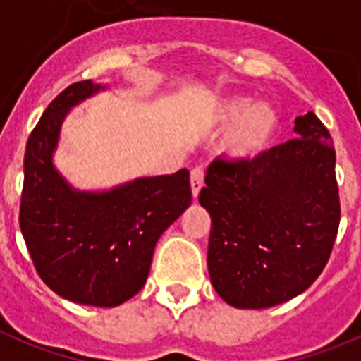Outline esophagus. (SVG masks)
<instances>
[{
  "label": "esophagus",
  "instance_id": "obj_1",
  "mask_svg": "<svg viewBox=\"0 0 361 361\" xmlns=\"http://www.w3.org/2000/svg\"><path fill=\"white\" fill-rule=\"evenodd\" d=\"M190 180H192L193 197H197L202 184H204V168H202V166H195V168L192 169V173H190Z\"/></svg>",
  "mask_w": 361,
  "mask_h": 361
}]
</instances>
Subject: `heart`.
Returning <instances> with one entry per match:
<instances>
[{
  "mask_svg": "<svg viewBox=\"0 0 361 361\" xmlns=\"http://www.w3.org/2000/svg\"><path fill=\"white\" fill-rule=\"evenodd\" d=\"M236 123V127L228 134L227 154L234 160H251L271 144L279 127L276 112L271 106L260 105L251 110V99L245 97H232L223 101L217 109V120L228 125Z\"/></svg>",
  "mask_w": 361,
  "mask_h": 361,
  "instance_id": "obj_1",
  "label": "heart"
}]
</instances>
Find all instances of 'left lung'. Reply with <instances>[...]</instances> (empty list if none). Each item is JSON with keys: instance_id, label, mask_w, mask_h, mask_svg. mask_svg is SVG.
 Segmentation results:
<instances>
[{"instance_id": "left-lung-1", "label": "left lung", "mask_w": 361, "mask_h": 361, "mask_svg": "<svg viewBox=\"0 0 361 361\" xmlns=\"http://www.w3.org/2000/svg\"><path fill=\"white\" fill-rule=\"evenodd\" d=\"M297 138L252 160L216 159L199 202L212 217L210 281L236 308H269L302 293L323 273L338 236L336 151L314 112Z\"/></svg>"}]
</instances>
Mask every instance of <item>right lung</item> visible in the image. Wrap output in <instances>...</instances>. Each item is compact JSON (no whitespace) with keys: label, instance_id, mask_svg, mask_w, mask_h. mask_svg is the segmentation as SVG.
<instances>
[{"label":"right lung","instance_id":"right-lung-1","mask_svg":"<svg viewBox=\"0 0 361 361\" xmlns=\"http://www.w3.org/2000/svg\"><path fill=\"white\" fill-rule=\"evenodd\" d=\"M101 90L73 82L49 103L27 140L20 228L35 269L56 295L112 308L147 281L154 245L192 202L190 171L136 178L105 193L75 192L53 166L68 110Z\"/></svg>","mask_w":361,"mask_h":361}]
</instances>
